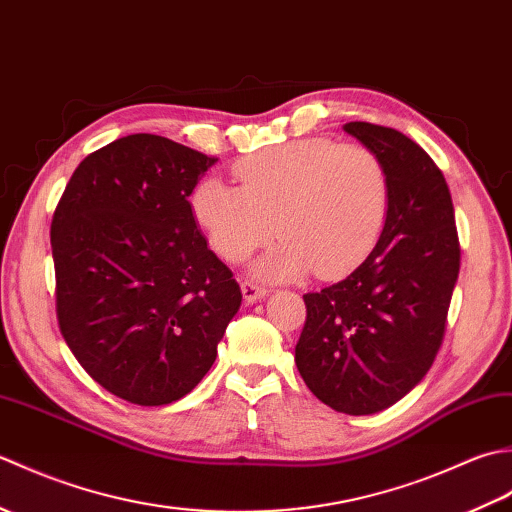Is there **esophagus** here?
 <instances>
[{"label": "esophagus", "mask_w": 512, "mask_h": 512, "mask_svg": "<svg viewBox=\"0 0 512 512\" xmlns=\"http://www.w3.org/2000/svg\"><path fill=\"white\" fill-rule=\"evenodd\" d=\"M242 295H244V299H246L248 303H255V301L266 299L268 288L255 284V281H244V284H242Z\"/></svg>", "instance_id": "esophagus-1"}]
</instances>
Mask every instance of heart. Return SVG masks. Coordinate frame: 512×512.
Instances as JSON below:
<instances>
[{
  "mask_svg": "<svg viewBox=\"0 0 512 512\" xmlns=\"http://www.w3.org/2000/svg\"><path fill=\"white\" fill-rule=\"evenodd\" d=\"M235 176L239 187L202 180L193 215L226 262H244L277 231L281 242L257 262L259 277L295 279L312 268L341 275L363 262L387 222V169L363 145L295 140L237 162Z\"/></svg>",
  "mask_w": 512,
  "mask_h": 512,
  "instance_id": "obj_1",
  "label": "heart"
}]
</instances>
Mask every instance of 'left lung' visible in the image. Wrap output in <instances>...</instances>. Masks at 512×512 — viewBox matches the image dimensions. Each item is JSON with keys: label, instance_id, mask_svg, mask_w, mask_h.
I'll use <instances>...</instances> for the list:
<instances>
[{"label": "left lung", "instance_id": "8db88e82", "mask_svg": "<svg viewBox=\"0 0 512 512\" xmlns=\"http://www.w3.org/2000/svg\"><path fill=\"white\" fill-rule=\"evenodd\" d=\"M343 129L383 160L389 213L350 275L303 295L295 363L325 405L369 416L407 396L436 361L460 242L447 180L427 151L391 127L356 121Z\"/></svg>", "mask_w": 512, "mask_h": 512}]
</instances>
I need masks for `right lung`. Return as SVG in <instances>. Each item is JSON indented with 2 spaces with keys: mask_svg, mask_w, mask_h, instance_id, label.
<instances>
[{
  "mask_svg": "<svg viewBox=\"0 0 512 512\" xmlns=\"http://www.w3.org/2000/svg\"><path fill=\"white\" fill-rule=\"evenodd\" d=\"M215 162L154 134L118 138L76 167L54 211L63 339L96 383L134 405L187 396L242 306L189 202Z\"/></svg>",
  "mask_w": 512,
  "mask_h": 512,
  "instance_id": "1",
  "label": "right lung"
}]
</instances>
